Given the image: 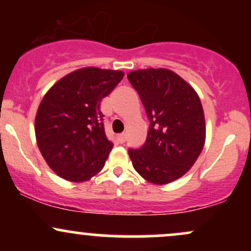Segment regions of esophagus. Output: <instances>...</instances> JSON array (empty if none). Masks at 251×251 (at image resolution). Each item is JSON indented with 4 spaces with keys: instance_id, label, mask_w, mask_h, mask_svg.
<instances>
[{
    "instance_id": "esophagus-1",
    "label": "esophagus",
    "mask_w": 251,
    "mask_h": 251,
    "mask_svg": "<svg viewBox=\"0 0 251 251\" xmlns=\"http://www.w3.org/2000/svg\"><path fill=\"white\" fill-rule=\"evenodd\" d=\"M118 140H119L120 144H124L126 142V134L125 133H122L118 135Z\"/></svg>"
}]
</instances>
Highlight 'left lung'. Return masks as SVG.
Segmentation results:
<instances>
[{"mask_svg": "<svg viewBox=\"0 0 251 251\" xmlns=\"http://www.w3.org/2000/svg\"><path fill=\"white\" fill-rule=\"evenodd\" d=\"M151 123L146 143L128 150L132 165L157 185L179 179L191 169L205 144V118L197 92L168 68L127 74Z\"/></svg>", "mask_w": 251, "mask_h": 251, "instance_id": "obj_1", "label": "left lung"}]
</instances>
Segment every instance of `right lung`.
Wrapping results in <instances>:
<instances>
[{
    "label": "right lung",
    "mask_w": 251,
    "mask_h": 251,
    "mask_svg": "<svg viewBox=\"0 0 251 251\" xmlns=\"http://www.w3.org/2000/svg\"><path fill=\"white\" fill-rule=\"evenodd\" d=\"M124 72L83 67L54 83L35 116V137L46 163L59 177L81 183L101 171L113 144L106 138L100 102Z\"/></svg>",
    "instance_id": "add662e5"
}]
</instances>
